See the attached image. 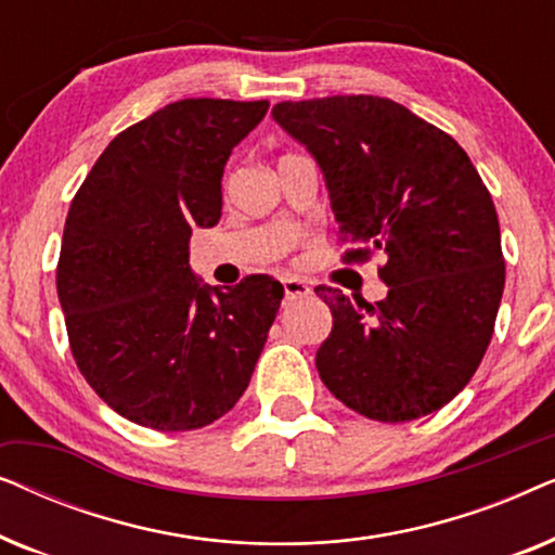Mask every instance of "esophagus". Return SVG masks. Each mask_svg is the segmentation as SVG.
Listing matches in <instances>:
<instances>
[{"instance_id": "obj_1", "label": "esophagus", "mask_w": 555, "mask_h": 555, "mask_svg": "<svg viewBox=\"0 0 555 555\" xmlns=\"http://www.w3.org/2000/svg\"><path fill=\"white\" fill-rule=\"evenodd\" d=\"M283 291H285V300H298V298H308L310 285L300 278H283Z\"/></svg>"}]
</instances>
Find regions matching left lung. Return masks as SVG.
Masks as SVG:
<instances>
[{
  "mask_svg": "<svg viewBox=\"0 0 555 555\" xmlns=\"http://www.w3.org/2000/svg\"><path fill=\"white\" fill-rule=\"evenodd\" d=\"M272 118L321 166L344 262L384 255L371 306L315 293L333 331L315 366L333 397L376 422H412L457 397L488 351L505 287L498 211L465 149L378 95L283 101Z\"/></svg>",
  "mask_w": 555,
  "mask_h": 555,
  "instance_id": "left-lung-1",
  "label": "left lung"
}]
</instances>
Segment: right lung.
Instances as JSON below:
<instances>
[{"label": "right lung", "mask_w": 555, "mask_h": 555, "mask_svg": "<svg viewBox=\"0 0 555 555\" xmlns=\"http://www.w3.org/2000/svg\"><path fill=\"white\" fill-rule=\"evenodd\" d=\"M268 101L184 98L108 143L75 194L57 262L73 359L126 420L207 427L245 393L283 285L249 275L209 287L189 268L194 227L222 217L232 149Z\"/></svg>", "instance_id": "add662e5"}]
</instances>
